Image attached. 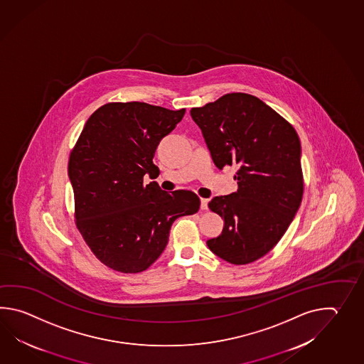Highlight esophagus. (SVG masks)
Listing matches in <instances>:
<instances>
[{"label": "esophagus", "mask_w": 364, "mask_h": 364, "mask_svg": "<svg viewBox=\"0 0 364 364\" xmlns=\"http://www.w3.org/2000/svg\"><path fill=\"white\" fill-rule=\"evenodd\" d=\"M208 199H201L200 208L201 210H208Z\"/></svg>", "instance_id": "esophagus-1"}]
</instances>
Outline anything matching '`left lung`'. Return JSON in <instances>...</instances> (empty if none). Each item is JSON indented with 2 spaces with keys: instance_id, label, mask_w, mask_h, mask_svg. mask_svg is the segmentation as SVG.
Returning a JSON list of instances; mask_svg holds the SVG:
<instances>
[{
  "instance_id": "1",
  "label": "left lung",
  "mask_w": 364,
  "mask_h": 364,
  "mask_svg": "<svg viewBox=\"0 0 364 364\" xmlns=\"http://www.w3.org/2000/svg\"><path fill=\"white\" fill-rule=\"evenodd\" d=\"M190 114L217 168H238V190L209 201L224 229L207 245L228 263H252L279 243L301 205L299 136L284 117L248 93H226Z\"/></svg>"
}]
</instances>
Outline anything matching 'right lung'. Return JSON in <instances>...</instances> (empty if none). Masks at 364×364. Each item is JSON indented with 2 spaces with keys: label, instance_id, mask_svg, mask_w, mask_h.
Instances as JSON below:
<instances>
[{
  "label": "right lung",
  "instance_id": "obj_1",
  "mask_svg": "<svg viewBox=\"0 0 364 364\" xmlns=\"http://www.w3.org/2000/svg\"><path fill=\"white\" fill-rule=\"evenodd\" d=\"M186 109L147 102H108L93 112L70 154L75 224L93 255L122 273L146 271L163 254L171 224L196 213L200 199L188 190L163 191L154 164L160 140Z\"/></svg>",
  "mask_w": 364,
  "mask_h": 364
}]
</instances>
